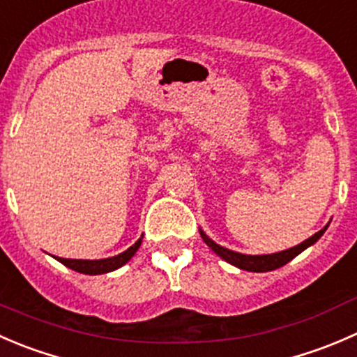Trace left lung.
I'll use <instances>...</instances> for the list:
<instances>
[{
  "mask_svg": "<svg viewBox=\"0 0 357 357\" xmlns=\"http://www.w3.org/2000/svg\"><path fill=\"white\" fill-rule=\"evenodd\" d=\"M326 227H323L319 232H316V234L310 236L309 239H305V241L300 243V245L294 246V248L284 250V252H280V253H273V255H243V253L232 252V250H227L224 248V246L213 243L203 231H199V234L201 238H203V241L206 243V245L210 246L218 257H222L225 262L232 264V266L239 267V269L243 271H250V273H267V271H274L287 266V264L290 262V260H294L298 253H302L303 250L309 248L310 245H314V243L324 234Z\"/></svg>",
  "mask_w": 357,
  "mask_h": 357,
  "instance_id": "1",
  "label": "left lung"
}]
</instances>
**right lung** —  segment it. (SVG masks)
I'll list each match as a JSON object with an SVG mask.
<instances>
[{
	"instance_id": "obj_1",
	"label": "right lung",
	"mask_w": 357,
	"mask_h": 357,
	"mask_svg": "<svg viewBox=\"0 0 357 357\" xmlns=\"http://www.w3.org/2000/svg\"><path fill=\"white\" fill-rule=\"evenodd\" d=\"M140 243H142V238L135 243L133 246H130L126 252L119 253V255L111 257V259H102V260H74V259H60L57 257V260L60 264H63L69 269L76 271V273L81 274H104V273H111V271L118 269V267L125 266L135 252L139 250Z\"/></svg>"
}]
</instances>
